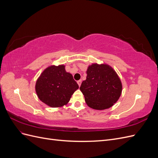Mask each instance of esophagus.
Returning a JSON list of instances; mask_svg holds the SVG:
<instances>
[{"label":"esophagus","instance_id":"obj_1","mask_svg":"<svg viewBox=\"0 0 158 158\" xmlns=\"http://www.w3.org/2000/svg\"><path fill=\"white\" fill-rule=\"evenodd\" d=\"M77 83H78V85H79V86H80V85H81V84H82V80H78V82H77Z\"/></svg>","mask_w":158,"mask_h":158}]
</instances>
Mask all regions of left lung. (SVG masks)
<instances>
[{"mask_svg": "<svg viewBox=\"0 0 158 158\" xmlns=\"http://www.w3.org/2000/svg\"><path fill=\"white\" fill-rule=\"evenodd\" d=\"M86 80L80 88L88 106L103 110L112 107L120 98L122 84L116 72L106 64H92L86 71Z\"/></svg>", "mask_w": 158, "mask_h": 158, "instance_id": "left-lung-1", "label": "left lung"}]
</instances>
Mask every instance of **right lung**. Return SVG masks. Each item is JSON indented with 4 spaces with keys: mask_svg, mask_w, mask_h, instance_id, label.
Returning a JSON list of instances; mask_svg holds the SVG:
<instances>
[{
    "mask_svg": "<svg viewBox=\"0 0 158 158\" xmlns=\"http://www.w3.org/2000/svg\"><path fill=\"white\" fill-rule=\"evenodd\" d=\"M79 88L65 66L52 65L41 74L35 84V92L42 102L51 107L67 104L72 95Z\"/></svg>",
    "mask_w": 158,
    "mask_h": 158,
    "instance_id": "right-lung-1",
    "label": "right lung"
}]
</instances>
